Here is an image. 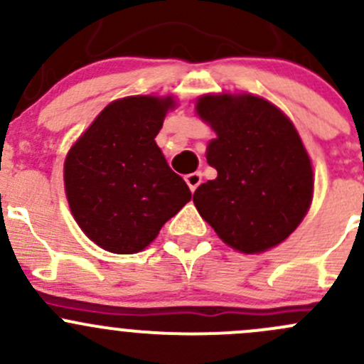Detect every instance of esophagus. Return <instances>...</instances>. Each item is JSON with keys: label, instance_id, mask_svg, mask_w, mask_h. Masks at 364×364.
<instances>
[{"label": "esophagus", "instance_id": "obj_1", "mask_svg": "<svg viewBox=\"0 0 364 364\" xmlns=\"http://www.w3.org/2000/svg\"><path fill=\"white\" fill-rule=\"evenodd\" d=\"M185 181H186V185L190 186V190H192V193H193L197 190V186L203 183V174H200V172H192V174H186Z\"/></svg>", "mask_w": 364, "mask_h": 364}]
</instances>
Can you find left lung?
<instances>
[{
    "instance_id": "1",
    "label": "left lung",
    "mask_w": 364,
    "mask_h": 364,
    "mask_svg": "<svg viewBox=\"0 0 364 364\" xmlns=\"http://www.w3.org/2000/svg\"><path fill=\"white\" fill-rule=\"evenodd\" d=\"M197 114L216 132L205 159L216 179L193 193L220 240L260 253L287 240L314 197L311 161L292 121L253 95H204Z\"/></svg>"
}]
</instances>
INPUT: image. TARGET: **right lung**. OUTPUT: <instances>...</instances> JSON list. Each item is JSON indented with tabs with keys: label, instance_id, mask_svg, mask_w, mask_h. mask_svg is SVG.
I'll return each mask as SVG.
<instances>
[{
	"label": "right lung",
	"instance_id": "1",
	"mask_svg": "<svg viewBox=\"0 0 364 364\" xmlns=\"http://www.w3.org/2000/svg\"><path fill=\"white\" fill-rule=\"evenodd\" d=\"M172 97L112 102L72 146L65 190L73 218L104 250H144L192 193L156 146Z\"/></svg>",
	"mask_w": 364,
	"mask_h": 364
}]
</instances>
